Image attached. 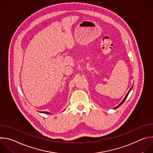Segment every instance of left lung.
<instances>
[{
	"instance_id": "1",
	"label": "left lung",
	"mask_w": 153,
	"mask_h": 153,
	"mask_svg": "<svg viewBox=\"0 0 153 153\" xmlns=\"http://www.w3.org/2000/svg\"><path fill=\"white\" fill-rule=\"evenodd\" d=\"M132 88H133V86H132V87H131V89H130V90H129V91H128V93H127V94H126V96H125V98H124V99H123V100H122V102H121V103H120V104H119V105H117V106H116V107H115V108H114V109H116V108H119V106H120V105H122V103H123V102H125V100H126V98H127V97H128V94H129V92H130V91H131V90H132Z\"/></svg>"
}]
</instances>
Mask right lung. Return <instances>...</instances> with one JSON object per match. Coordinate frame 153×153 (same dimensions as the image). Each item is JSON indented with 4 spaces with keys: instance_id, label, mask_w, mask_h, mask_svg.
Masks as SVG:
<instances>
[{
    "instance_id": "1",
    "label": "right lung",
    "mask_w": 153,
    "mask_h": 153,
    "mask_svg": "<svg viewBox=\"0 0 153 153\" xmlns=\"http://www.w3.org/2000/svg\"><path fill=\"white\" fill-rule=\"evenodd\" d=\"M40 113H45V114H50L51 113H48V112H46V111H43V112H42V111H39Z\"/></svg>"
}]
</instances>
